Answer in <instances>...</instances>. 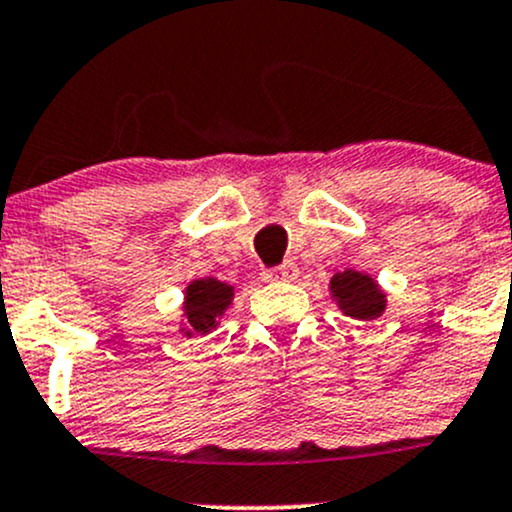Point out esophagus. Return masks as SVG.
Returning <instances> with one entry per match:
<instances>
[{
  "label": "esophagus",
  "instance_id": "esophagus-1",
  "mask_svg": "<svg viewBox=\"0 0 512 512\" xmlns=\"http://www.w3.org/2000/svg\"><path fill=\"white\" fill-rule=\"evenodd\" d=\"M262 277H265L267 282H291V279L299 277V267H296V262H284V265L267 269Z\"/></svg>",
  "mask_w": 512,
  "mask_h": 512
}]
</instances>
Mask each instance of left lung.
Listing matches in <instances>:
<instances>
[{
  "mask_svg": "<svg viewBox=\"0 0 512 512\" xmlns=\"http://www.w3.org/2000/svg\"><path fill=\"white\" fill-rule=\"evenodd\" d=\"M330 291L338 299V306L347 316L359 320H374L381 316L386 301L381 289L367 274H359L355 269H345L330 279Z\"/></svg>",
  "mask_w": 512,
  "mask_h": 512,
  "instance_id": "left-lung-1",
  "label": "left lung"
}]
</instances>
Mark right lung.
Wrapping results in <instances>:
<instances>
[{
    "label": "right lung",
    "mask_w": 512,
    "mask_h": 512,
    "mask_svg": "<svg viewBox=\"0 0 512 512\" xmlns=\"http://www.w3.org/2000/svg\"><path fill=\"white\" fill-rule=\"evenodd\" d=\"M230 299H233V286L218 282V279H196L189 284L187 301H184V313L189 320L187 335H204L216 328V320L223 316Z\"/></svg>",
    "instance_id": "1"
}]
</instances>
